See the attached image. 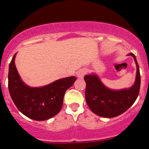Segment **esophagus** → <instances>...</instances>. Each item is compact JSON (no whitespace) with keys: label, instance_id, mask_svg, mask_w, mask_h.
I'll return each instance as SVG.
<instances>
[{"label":"esophagus","instance_id":"1","mask_svg":"<svg viewBox=\"0 0 149 149\" xmlns=\"http://www.w3.org/2000/svg\"><path fill=\"white\" fill-rule=\"evenodd\" d=\"M87 73V70L86 69H81L77 73V76L79 78H83V77L85 76V74Z\"/></svg>","mask_w":149,"mask_h":149}]
</instances>
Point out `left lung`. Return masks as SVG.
I'll list each match as a JSON object with an SVG mask.
<instances>
[{
    "label": "left lung",
    "instance_id": "8db88e82",
    "mask_svg": "<svg viewBox=\"0 0 149 149\" xmlns=\"http://www.w3.org/2000/svg\"><path fill=\"white\" fill-rule=\"evenodd\" d=\"M132 56L135 61L137 72L135 82L131 88L114 91L107 88L96 74L84 77L86 82L85 99L88 107L94 114L106 118H111L126 111L137 99L141 87V75L136 57Z\"/></svg>",
    "mask_w": 149,
    "mask_h": 149
}]
</instances>
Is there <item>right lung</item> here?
<instances>
[{"label":"right lung","instance_id":"1","mask_svg":"<svg viewBox=\"0 0 149 149\" xmlns=\"http://www.w3.org/2000/svg\"><path fill=\"white\" fill-rule=\"evenodd\" d=\"M15 57L16 54L8 68V91L17 108L26 117L37 121L56 115L61 109L66 91L77 78L68 77L45 86L31 88L22 80L14 63Z\"/></svg>","mask_w":149,"mask_h":149}]
</instances>
